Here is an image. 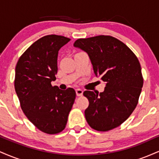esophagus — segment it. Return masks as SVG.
I'll return each instance as SVG.
<instances>
[{"label":"esophagus","mask_w":159,"mask_h":159,"mask_svg":"<svg viewBox=\"0 0 159 159\" xmlns=\"http://www.w3.org/2000/svg\"><path fill=\"white\" fill-rule=\"evenodd\" d=\"M75 92H76V95H77L78 96H81L82 95H83V90H81V89H76L75 90Z\"/></svg>","instance_id":"obj_1"}]
</instances>
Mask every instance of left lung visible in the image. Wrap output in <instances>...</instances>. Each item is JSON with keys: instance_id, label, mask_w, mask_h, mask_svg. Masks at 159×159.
Returning <instances> with one entry per match:
<instances>
[{"instance_id": "1", "label": "left lung", "mask_w": 159, "mask_h": 159, "mask_svg": "<svg viewBox=\"0 0 159 159\" xmlns=\"http://www.w3.org/2000/svg\"><path fill=\"white\" fill-rule=\"evenodd\" d=\"M74 47L88 54L94 74L105 83L102 93L84 92L89 100L84 111L87 122L101 132L119 126L132 114L141 93L139 61L123 43L110 36L79 39Z\"/></svg>"}]
</instances>
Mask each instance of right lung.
I'll list each match as a JSON object with an SVG mask.
<instances>
[{
	"label": "right lung",
	"instance_id": "1",
	"mask_svg": "<svg viewBox=\"0 0 159 159\" xmlns=\"http://www.w3.org/2000/svg\"><path fill=\"white\" fill-rule=\"evenodd\" d=\"M70 39L48 35L20 57L16 67L15 90L27 119L42 132L57 134L65 129L75 98L73 88L52 87L57 72L58 52Z\"/></svg>",
	"mask_w": 159,
	"mask_h": 159
}]
</instances>
